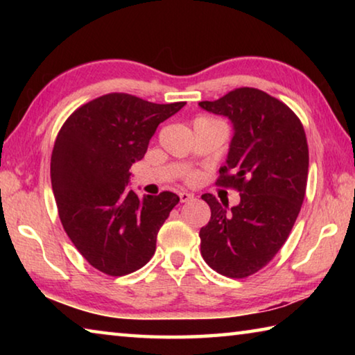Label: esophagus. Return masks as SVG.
<instances>
[{
	"label": "esophagus",
	"instance_id": "obj_1",
	"mask_svg": "<svg viewBox=\"0 0 355 355\" xmlns=\"http://www.w3.org/2000/svg\"><path fill=\"white\" fill-rule=\"evenodd\" d=\"M178 197H180V202L182 203H186V202H191L192 199H194V196L191 194V192H186V191H182L178 194Z\"/></svg>",
	"mask_w": 355,
	"mask_h": 355
}]
</instances>
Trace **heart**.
<instances>
[{
  "label": "heart",
  "instance_id": "obj_1",
  "mask_svg": "<svg viewBox=\"0 0 355 355\" xmlns=\"http://www.w3.org/2000/svg\"><path fill=\"white\" fill-rule=\"evenodd\" d=\"M192 178H194V177H192V175H191V177H189V180H192Z\"/></svg>",
  "mask_w": 355,
  "mask_h": 355
}]
</instances>
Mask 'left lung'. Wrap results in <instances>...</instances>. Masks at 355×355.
<instances>
[{
	"label": "left lung",
	"mask_w": 355,
	"mask_h": 355,
	"mask_svg": "<svg viewBox=\"0 0 355 355\" xmlns=\"http://www.w3.org/2000/svg\"><path fill=\"white\" fill-rule=\"evenodd\" d=\"M199 106L233 123L216 183L241 197L228 208L213 194L202 196L211 219L200 228V252L216 272L244 279L272 260L297 219L307 188V137L296 114L260 89L239 87Z\"/></svg>",
	"instance_id": "1"
}]
</instances>
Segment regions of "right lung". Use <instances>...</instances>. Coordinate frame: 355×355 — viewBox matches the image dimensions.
Segmentation results:
<instances>
[{"label":"right lung","mask_w":355,"mask_h":355,"mask_svg":"<svg viewBox=\"0 0 355 355\" xmlns=\"http://www.w3.org/2000/svg\"><path fill=\"white\" fill-rule=\"evenodd\" d=\"M184 105L106 94L78 107L59 130L50 169L59 218L98 271L120 277L153 257L156 235L180 197L164 191L139 199L128 188L130 169L144 158L158 125Z\"/></svg>","instance_id":"1"}]
</instances>
